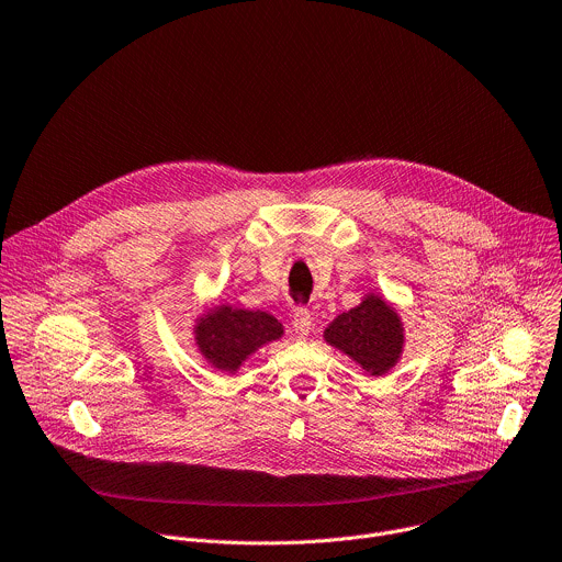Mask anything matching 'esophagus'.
<instances>
[{"label":"esophagus","mask_w":562,"mask_h":562,"mask_svg":"<svg viewBox=\"0 0 562 562\" xmlns=\"http://www.w3.org/2000/svg\"><path fill=\"white\" fill-rule=\"evenodd\" d=\"M311 313H308V308H304V306H297L295 311H293V330H295V335L300 337V339H304L306 335H308V330H311Z\"/></svg>","instance_id":"esophagus-1"}]
</instances>
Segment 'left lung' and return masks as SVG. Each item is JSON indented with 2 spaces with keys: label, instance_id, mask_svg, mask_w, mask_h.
<instances>
[{
  "label": "left lung",
  "instance_id": "obj_1",
  "mask_svg": "<svg viewBox=\"0 0 562 562\" xmlns=\"http://www.w3.org/2000/svg\"><path fill=\"white\" fill-rule=\"evenodd\" d=\"M324 341L348 355L372 378H382L402 359L406 335L395 306L378 293H368L324 328Z\"/></svg>",
  "mask_w": 562,
  "mask_h": 562
}]
</instances>
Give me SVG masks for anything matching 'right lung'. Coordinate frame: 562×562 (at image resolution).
I'll list each match as a JSON object with an SVG mask.
<instances>
[{
  "mask_svg": "<svg viewBox=\"0 0 562 562\" xmlns=\"http://www.w3.org/2000/svg\"><path fill=\"white\" fill-rule=\"evenodd\" d=\"M284 335V326L267 311L216 304L196 317L194 341L214 368L238 372V368L262 346Z\"/></svg>",
  "mask_w": 562,
  "mask_h": 562,
  "instance_id": "1",
  "label": "right lung"
}]
</instances>
